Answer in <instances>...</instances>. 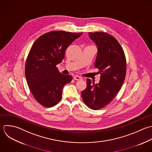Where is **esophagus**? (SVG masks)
<instances>
[{
  "mask_svg": "<svg viewBox=\"0 0 152 152\" xmlns=\"http://www.w3.org/2000/svg\"><path fill=\"white\" fill-rule=\"evenodd\" d=\"M74 79H75V80H82V78L81 77H80V76H76L74 77Z\"/></svg>",
  "mask_w": 152,
  "mask_h": 152,
  "instance_id": "obj_1",
  "label": "esophagus"
}]
</instances>
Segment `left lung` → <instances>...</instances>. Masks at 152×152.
Segmentation results:
<instances>
[{
  "label": "left lung",
  "instance_id": "1",
  "mask_svg": "<svg viewBox=\"0 0 152 152\" xmlns=\"http://www.w3.org/2000/svg\"><path fill=\"white\" fill-rule=\"evenodd\" d=\"M98 53L95 67L101 73L98 83L87 79L82 98L91 109L98 110L110 103L121 89L126 75V59L122 47L112 35L104 32H89Z\"/></svg>",
  "mask_w": 152,
  "mask_h": 152
}]
</instances>
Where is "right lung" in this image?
<instances>
[{
    "mask_svg": "<svg viewBox=\"0 0 152 152\" xmlns=\"http://www.w3.org/2000/svg\"><path fill=\"white\" fill-rule=\"evenodd\" d=\"M82 34L63 31L41 35L32 45L26 58L25 77L36 101L45 107L61 100L63 86L72 80L70 75L59 72L56 65L64 58L67 47Z\"/></svg>",
    "mask_w": 152,
    "mask_h": 152,
    "instance_id": "right-lung-1",
    "label": "right lung"
}]
</instances>
